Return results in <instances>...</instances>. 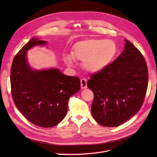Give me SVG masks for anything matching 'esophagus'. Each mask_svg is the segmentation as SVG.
I'll return each mask as SVG.
<instances>
[{"label": "esophagus", "mask_w": 157, "mask_h": 157, "mask_svg": "<svg viewBox=\"0 0 157 157\" xmlns=\"http://www.w3.org/2000/svg\"><path fill=\"white\" fill-rule=\"evenodd\" d=\"M80 86H81L82 89L86 88L87 87V81L86 78H82L80 80Z\"/></svg>", "instance_id": "1"}]
</instances>
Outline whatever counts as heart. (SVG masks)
<instances>
[{
  "mask_svg": "<svg viewBox=\"0 0 157 157\" xmlns=\"http://www.w3.org/2000/svg\"><path fill=\"white\" fill-rule=\"evenodd\" d=\"M117 52V45L111 40L89 39L76 43L65 61L68 65L73 63V59L83 61V67L89 72L97 73L110 64Z\"/></svg>",
  "mask_w": 157,
  "mask_h": 157,
  "instance_id": "b5f03b06",
  "label": "heart"
}]
</instances>
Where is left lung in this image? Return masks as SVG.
I'll return each instance as SVG.
<instances>
[{
    "label": "left lung",
    "instance_id": "left-lung-1",
    "mask_svg": "<svg viewBox=\"0 0 157 157\" xmlns=\"http://www.w3.org/2000/svg\"><path fill=\"white\" fill-rule=\"evenodd\" d=\"M124 50L118 58L90 76L87 86L94 95L92 116L99 124L120 126L139 111L148 86V69L144 56L124 40Z\"/></svg>",
    "mask_w": 157,
    "mask_h": 157
}]
</instances>
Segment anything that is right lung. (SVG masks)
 <instances>
[{
    "label": "right lung",
    "mask_w": 157,
    "mask_h": 157,
    "mask_svg": "<svg viewBox=\"0 0 157 157\" xmlns=\"http://www.w3.org/2000/svg\"><path fill=\"white\" fill-rule=\"evenodd\" d=\"M46 43L33 38L22 47L12 61L10 84L13 101L22 115L33 124L50 128L65 117L69 98L78 92L80 81L58 69L34 71L29 67L27 51Z\"/></svg>",
    "instance_id": "1"
}]
</instances>
